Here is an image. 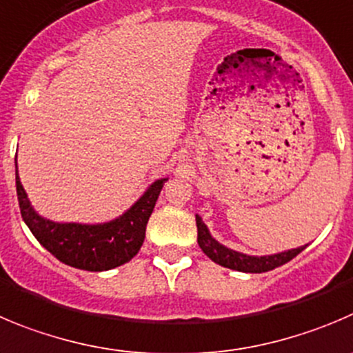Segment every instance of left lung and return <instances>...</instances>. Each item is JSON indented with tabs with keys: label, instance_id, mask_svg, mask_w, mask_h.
Returning <instances> with one entry per match:
<instances>
[{
	"label": "left lung",
	"instance_id": "8db88e82",
	"mask_svg": "<svg viewBox=\"0 0 353 353\" xmlns=\"http://www.w3.org/2000/svg\"><path fill=\"white\" fill-rule=\"evenodd\" d=\"M196 230H199L200 249H202L214 263L225 266V268L236 270V272L243 273L270 272V270L276 268V266H282L288 261H291L292 258H296V256L308 245V243H306V245L296 247V249H289V251L276 252V254L270 256H249L243 254V252L228 249L226 245L217 242V240L210 235L209 228H207V225L202 221V217L200 216H196Z\"/></svg>",
	"mask_w": 353,
	"mask_h": 353
}]
</instances>
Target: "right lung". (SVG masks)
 I'll return each instance as SVG.
<instances>
[{
	"instance_id": "obj_1",
	"label": "right lung",
	"mask_w": 353,
	"mask_h": 353,
	"mask_svg": "<svg viewBox=\"0 0 353 353\" xmlns=\"http://www.w3.org/2000/svg\"><path fill=\"white\" fill-rule=\"evenodd\" d=\"M167 177L148 186L130 209L108 223H55L39 216L21 183L15 160V184L21 214L39 243L64 265L87 272H106L130 261L146 236V225Z\"/></svg>"
}]
</instances>
